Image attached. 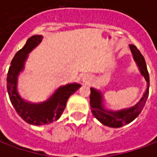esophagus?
<instances>
[{
  "instance_id": "34e87169",
  "label": "esophagus",
  "mask_w": 157,
  "mask_h": 157,
  "mask_svg": "<svg viewBox=\"0 0 157 157\" xmlns=\"http://www.w3.org/2000/svg\"><path fill=\"white\" fill-rule=\"evenodd\" d=\"M82 81H83V82H87V81H88V78H87L86 76H84V77L82 78Z\"/></svg>"
}]
</instances>
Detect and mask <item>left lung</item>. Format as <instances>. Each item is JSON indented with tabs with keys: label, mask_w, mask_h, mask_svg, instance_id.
I'll use <instances>...</instances> for the list:
<instances>
[{
	"label": "left lung",
	"mask_w": 157,
	"mask_h": 157,
	"mask_svg": "<svg viewBox=\"0 0 157 157\" xmlns=\"http://www.w3.org/2000/svg\"><path fill=\"white\" fill-rule=\"evenodd\" d=\"M131 49L132 54L134 56L135 60L140 67V71L141 74L144 75L145 81L147 82V90L144 94V97L140 99V101L130 109H123L120 111H107L103 109L102 105V97L101 93L97 90L91 88L90 93V105L92 108V113L97 119L102 123V124L112 127V128H119L124 125L127 124L132 122L134 119L138 117L142 109L145 106L146 100L148 98L149 94V86H150V77L149 73L145 64V60L144 56L141 55L136 46L133 44L129 45Z\"/></svg>",
	"instance_id": "8db88e82"
}]
</instances>
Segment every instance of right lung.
<instances>
[{
  "mask_svg": "<svg viewBox=\"0 0 157 157\" xmlns=\"http://www.w3.org/2000/svg\"><path fill=\"white\" fill-rule=\"evenodd\" d=\"M42 39L43 37L41 35H34L27 40L26 44L16 53L12 59L6 79L9 98L17 114L24 121L34 125L48 124L53 121H56L64 112L70 96L82 86L77 83L61 86L48 101L39 104L24 102L20 98L17 91V75L23 69L28 54L39 44Z\"/></svg>",
  "mask_w": 157,
  "mask_h": 157,
  "instance_id": "add662e5",
  "label": "right lung"
}]
</instances>
